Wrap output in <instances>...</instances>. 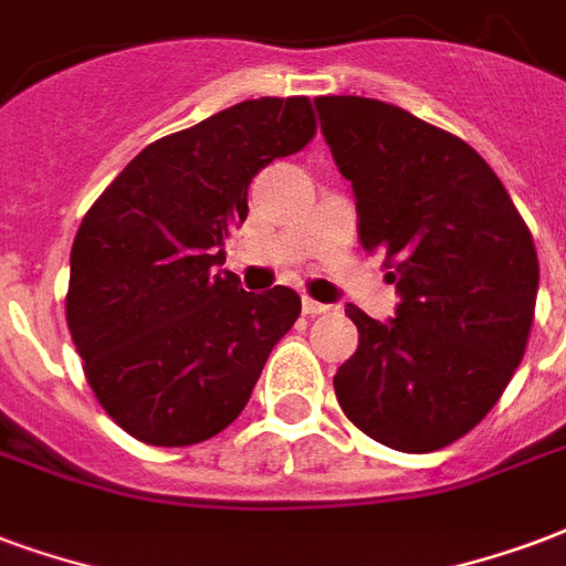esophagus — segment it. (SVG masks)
<instances>
[{"label":"esophagus","mask_w":566,"mask_h":566,"mask_svg":"<svg viewBox=\"0 0 566 566\" xmlns=\"http://www.w3.org/2000/svg\"><path fill=\"white\" fill-rule=\"evenodd\" d=\"M326 308H329V305L317 303V300H312V296H303V315H308V317L324 315Z\"/></svg>","instance_id":"1"}]
</instances>
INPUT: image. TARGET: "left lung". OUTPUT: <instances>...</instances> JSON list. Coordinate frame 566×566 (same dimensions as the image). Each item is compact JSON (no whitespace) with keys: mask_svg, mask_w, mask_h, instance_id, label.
I'll list each match as a JSON object with an SVG mask.
<instances>
[{"mask_svg":"<svg viewBox=\"0 0 566 566\" xmlns=\"http://www.w3.org/2000/svg\"><path fill=\"white\" fill-rule=\"evenodd\" d=\"M357 198L366 251H384L401 303L380 324L357 305L359 345L333 378L371 441L432 453L474 429L528 347L539 263L495 170L462 137L359 95L315 98Z\"/></svg>","mask_w":566,"mask_h":566,"instance_id":"obj_1","label":"left lung"}]
</instances>
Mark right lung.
Instances as JSON below:
<instances>
[{
    "instance_id": "obj_1",
    "label": "right lung",
    "mask_w": 566,
    "mask_h": 566,
    "mask_svg": "<svg viewBox=\"0 0 566 566\" xmlns=\"http://www.w3.org/2000/svg\"><path fill=\"white\" fill-rule=\"evenodd\" d=\"M315 132L305 95L233 104L134 155L83 216L65 321L95 399L137 441L191 447L228 429L300 317L291 287L249 294L216 263L251 179Z\"/></svg>"
}]
</instances>
